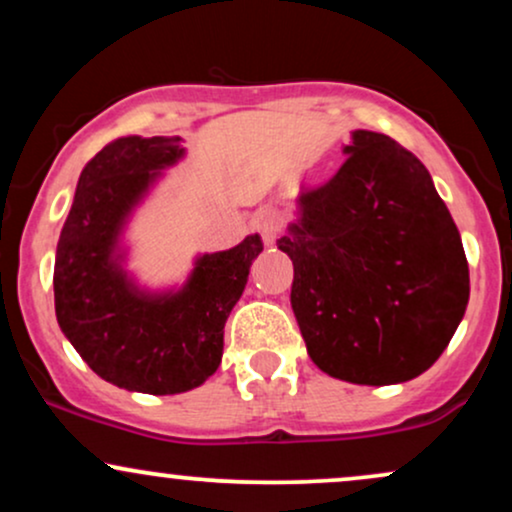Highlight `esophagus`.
I'll return each instance as SVG.
<instances>
[{"instance_id":"esophagus-1","label":"esophagus","mask_w":512,"mask_h":512,"mask_svg":"<svg viewBox=\"0 0 512 512\" xmlns=\"http://www.w3.org/2000/svg\"><path fill=\"white\" fill-rule=\"evenodd\" d=\"M255 226H257V231H260L264 245H274L276 243V238H279V233H281V226L272 214L257 216Z\"/></svg>"}]
</instances>
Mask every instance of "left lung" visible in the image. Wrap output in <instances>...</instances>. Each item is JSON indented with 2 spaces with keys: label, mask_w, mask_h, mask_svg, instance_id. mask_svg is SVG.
Returning a JSON list of instances; mask_svg holds the SVG:
<instances>
[{
  "label": "left lung",
  "mask_w": 512,
  "mask_h": 512,
  "mask_svg": "<svg viewBox=\"0 0 512 512\" xmlns=\"http://www.w3.org/2000/svg\"><path fill=\"white\" fill-rule=\"evenodd\" d=\"M344 154L325 185L298 195V219L276 240L293 262L291 308L327 375L407 383L438 361L467 308L460 231L395 139L356 129Z\"/></svg>",
  "instance_id": "left-lung-1"
}]
</instances>
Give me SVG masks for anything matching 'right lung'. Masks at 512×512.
Listing matches in <instances>:
<instances>
[{
  "mask_svg": "<svg viewBox=\"0 0 512 512\" xmlns=\"http://www.w3.org/2000/svg\"><path fill=\"white\" fill-rule=\"evenodd\" d=\"M180 137H120L79 175L55 255V313L88 368L129 392L178 395L216 373L223 325L262 252L260 236L202 255L180 291L134 286L117 252L127 216L163 168L182 158Z\"/></svg>",
  "mask_w": 512,
  "mask_h": 512,
  "instance_id": "right-lung-1",
  "label": "right lung"
}]
</instances>
